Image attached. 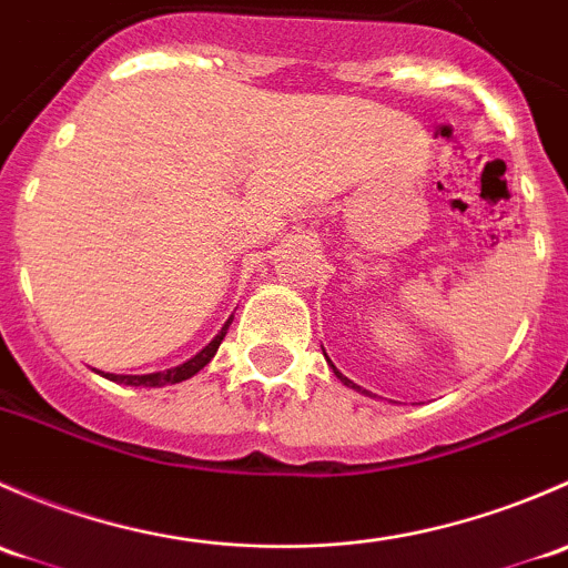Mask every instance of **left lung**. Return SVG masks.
Listing matches in <instances>:
<instances>
[{
    "instance_id": "obj_1",
    "label": "left lung",
    "mask_w": 568,
    "mask_h": 568,
    "mask_svg": "<svg viewBox=\"0 0 568 568\" xmlns=\"http://www.w3.org/2000/svg\"><path fill=\"white\" fill-rule=\"evenodd\" d=\"M323 353H325V349H323ZM325 358H327V355H325ZM327 364H331V361H327ZM331 366H333V364H331ZM333 372H336V377H338V379H342V383H344V385H347V388H355V390H361V385H355V383H353V379H347V377H344V374H342V372H338V369H336V366H333ZM361 394H369V390H361ZM369 396H372V394H369Z\"/></svg>"
}]
</instances>
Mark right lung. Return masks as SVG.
<instances>
[{
    "mask_svg": "<svg viewBox=\"0 0 568 568\" xmlns=\"http://www.w3.org/2000/svg\"><path fill=\"white\" fill-rule=\"evenodd\" d=\"M232 325V317L226 320V325L221 327L219 336L213 338V342L207 344V347L202 349V353H196L194 358L185 361V364L180 366H172V369H163V372H153V374H109V372H98L101 377L111 379V383H120V385H142V388H163V385H174V383H183V379L194 377L199 369H204V366L213 361V355L219 353L221 342H224L226 331H230Z\"/></svg>",
    "mask_w": 568,
    "mask_h": 568,
    "instance_id": "1",
    "label": "right lung"
}]
</instances>
